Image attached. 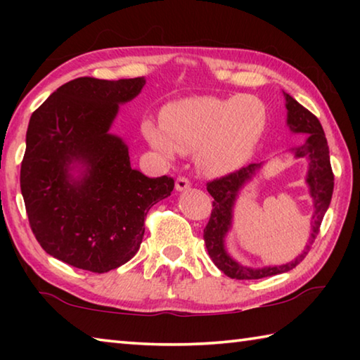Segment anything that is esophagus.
<instances>
[{"instance_id": "obj_1", "label": "esophagus", "mask_w": 360, "mask_h": 360, "mask_svg": "<svg viewBox=\"0 0 360 360\" xmlns=\"http://www.w3.org/2000/svg\"><path fill=\"white\" fill-rule=\"evenodd\" d=\"M188 187H191V181H188L186 176H179V178L176 179V188H178V191H187Z\"/></svg>"}]
</instances>
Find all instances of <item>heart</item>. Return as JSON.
<instances>
[{
    "label": "heart",
    "mask_w": 360,
    "mask_h": 360,
    "mask_svg": "<svg viewBox=\"0 0 360 360\" xmlns=\"http://www.w3.org/2000/svg\"><path fill=\"white\" fill-rule=\"evenodd\" d=\"M266 129V108L251 95L229 98L195 96L163 109L162 127L146 122L143 133L165 155L197 152L206 173L238 168L252 154Z\"/></svg>",
    "instance_id": "heart-1"
}]
</instances>
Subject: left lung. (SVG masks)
<instances>
[{
    "label": "left lung",
    "mask_w": 360,
    "mask_h": 360,
    "mask_svg": "<svg viewBox=\"0 0 360 360\" xmlns=\"http://www.w3.org/2000/svg\"><path fill=\"white\" fill-rule=\"evenodd\" d=\"M288 101V124L292 131L303 133L307 135L304 143L295 146L297 157L309 158V172H308V184L311 188V197L314 200V224L313 233L309 238L308 246L298 257L281 266H265V268H248L236 264L231 260L224 249V236L227 233L231 221V206H233L235 197L238 193L240 187L245 184V181L251 178V174L257 169L259 163H249L246 167H241L236 172H231L206 182V188L211 193L212 210L210 221L203 230V240L211 260L214 265L222 270L225 275L233 279H260L279 273L289 271L295 268L300 262L307 257V254L311 249V243L316 240L319 233L321 222L324 219L326 211L330 205L332 192H333V172L330 165V155H328L327 139L322 130L319 119L313 112H309L307 108H303L300 103L292 98L290 95L284 94Z\"/></svg>",
    "instance_id": "1"
}]
</instances>
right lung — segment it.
<instances>
[{
  "label": "right lung",
  "instance_id": "right-lung-1",
  "mask_svg": "<svg viewBox=\"0 0 360 360\" xmlns=\"http://www.w3.org/2000/svg\"><path fill=\"white\" fill-rule=\"evenodd\" d=\"M144 77H77L58 87L30 119L20 191L30 227L52 257L92 273L129 262L144 219L174 187L172 176L148 178L130 165L127 146L108 130L120 103L141 92ZM88 172L71 181L68 168Z\"/></svg>",
  "mask_w": 360,
  "mask_h": 360
}]
</instances>
